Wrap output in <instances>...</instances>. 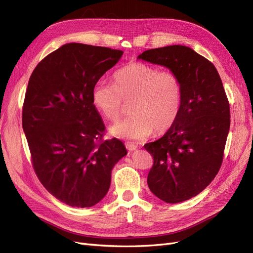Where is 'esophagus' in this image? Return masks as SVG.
Instances as JSON below:
<instances>
[{
    "label": "esophagus",
    "mask_w": 253,
    "mask_h": 253,
    "mask_svg": "<svg viewBox=\"0 0 253 253\" xmlns=\"http://www.w3.org/2000/svg\"><path fill=\"white\" fill-rule=\"evenodd\" d=\"M125 147H126L129 151H133V150H135V149L137 148V146L134 145V144H132L131 142H126V143H125Z\"/></svg>",
    "instance_id": "34e87169"
}]
</instances>
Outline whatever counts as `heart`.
I'll return each mask as SVG.
<instances>
[{"instance_id": "obj_1", "label": "heart", "mask_w": 253, "mask_h": 253, "mask_svg": "<svg viewBox=\"0 0 253 253\" xmlns=\"http://www.w3.org/2000/svg\"><path fill=\"white\" fill-rule=\"evenodd\" d=\"M112 80L113 85L99 81L91 91L95 108L108 121H117L124 103L130 102L131 115L109 127L112 135L143 140L175 123L183 105V83L176 72L134 62L118 69Z\"/></svg>"}]
</instances>
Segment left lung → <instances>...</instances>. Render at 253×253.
Masks as SVG:
<instances>
[{"instance_id": "obj_1", "label": "left lung", "mask_w": 253, "mask_h": 253, "mask_svg": "<svg viewBox=\"0 0 253 253\" xmlns=\"http://www.w3.org/2000/svg\"><path fill=\"white\" fill-rule=\"evenodd\" d=\"M137 59L176 72L183 105L175 123L156 142L144 145L153 157L147 183L166 203L202 192L221 168L230 127V107L214 65L191 48L172 45L144 51Z\"/></svg>"}]
</instances>
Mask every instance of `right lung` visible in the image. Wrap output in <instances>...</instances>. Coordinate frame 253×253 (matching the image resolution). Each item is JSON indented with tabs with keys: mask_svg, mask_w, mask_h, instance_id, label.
<instances>
[{
	"mask_svg": "<svg viewBox=\"0 0 253 253\" xmlns=\"http://www.w3.org/2000/svg\"><path fill=\"white\" fill-rule=\"evenodd\" d=\"M123 51L65 44L32 71L22 125L40 182L71 207H91L108 192L111 170L127 154L118 138L103 141L105 125L92 103L93 85Z\"/></svg>",
	"mask_w": 253,
	"mask_h": 253,
	"instance_id": "1",
	"label": "right lung"
}]
</instances>
